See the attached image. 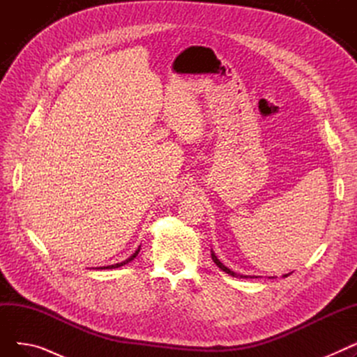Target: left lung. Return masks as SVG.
I'll use <instances>...</instances> for the list:
<instances>
[{
  "instance_id": "8db88e82",
  "label": "left lung",
  "mask_w": 357,
  "mask_h": 357,
  "mask_svg": "<svg viewBox=\"0 0 357 357\" xmlns=\"http://www.w3.org/2000/svg\"><path fill=\"white\" fill-rule=\"evenodd\" d=\"M211 257H213V260H214V264L221 269V271H224V272H226V273H229V275H231V276H234V278H253V276H246V275H237L236 272H233V271H230L227 266H224L222 264H221V261L217 259V256L214 255V252H211ZM284 276H288V275H284Z\"/></svg>"
}]
</instances>
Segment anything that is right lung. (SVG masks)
<instances>
[{"label":"right lung","instance_id":"1","mask_svg":"<svg viewBox=\"0 0 357 357\" xmlns=\"http://www.w3.org/2000/svg\"><path fill=\"white\" fill-rule=\"evenodd\" d=\"M140 252V249H137L136 250V253H133V256H130L127 260H124V261H121V264H116V265H111V266H107V268H101V269H114V268H120V266H123V265H126V264H128L130 260H133L136 256H137V253Z\"/></svg>","mask_w":357,"mask_h":357}]
</instances>
